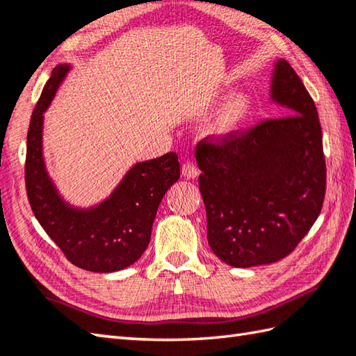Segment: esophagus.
Here are the masks:
<instances>
[{
	"label": "esophagus",
	"instance_id": "esophagus-1",
	"mask_svg": "<svg viewBox=\"0 0 356 356\" xmlns=\"http://www.w3.org/2000/svg\"><path fill=\"white\" fill-rule=\"evenodd\" d=\"M182 176L188 177V179H195V177H197L199 176L197 165H195L191 161L184 162V165H182Z\"/></svg>",
	"mask_w": 356,
	"mask_h": 356
}]
</instances>
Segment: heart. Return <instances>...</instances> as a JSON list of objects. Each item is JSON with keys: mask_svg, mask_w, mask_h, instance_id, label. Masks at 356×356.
<instances>
[{"mask_svg": "<svg viewBox=\"0 0 356 356\" xmlns=\"http://www.w3.org/2000/svg\"><path fill=\"white\" fill-rule=\"evenodd\" d=\"M245 113H246V102L245 101H237L236 104H232V107L228 111V118H226V125L236 124L238 119L245 116Z\"/></svg>", "mask_w": 356, "mask_h": 356, "instance_id": "heart-1", "label": "heart"}]
</instances>
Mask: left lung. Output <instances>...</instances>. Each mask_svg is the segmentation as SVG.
I'll list each match as a JSON object with an SVG mask.
<instances>
[{
	"mask_svg": "<svg viewBox=\"0 0 356 356\" xmlns=\"http://www.w3.org/2000/svg\"><path fill=\"white\" fill-rule=\"evenodd\" d=\"M272 97L291 113L208 136L195 147L208 243L236 268L289 255L318 218L326 195L318 111L284 59L275 67Z\"/></svg>",
	"mask_w": 356,
	"mask_h": 356,
	"instance_id": "1",
	"label": "left lung"
}]
</instances>
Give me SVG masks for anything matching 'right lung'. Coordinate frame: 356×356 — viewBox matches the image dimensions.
I'll return each instance as SVG.
<instances>
[{"instance_id": "obj_1", "label": "right lung", "mask_w": 356, "mask_h": 356, "mask_svg": "<svg viewBox=\"0 0 356 356\" xmlns=\"http://www.w3.org/2000/svg\"><path fill=\"white\" fill-rule=\"evenodd\" d=\"M69 67L58 65L44 86L30 119L24 179L27 199L38 222L74 266L92 272L128 268L145 251L151 228L168 188L180 177L176 153L133 166L108 200L93 209L67 207L45 172L42 113Z\"/></svg>"}]
</instances>
